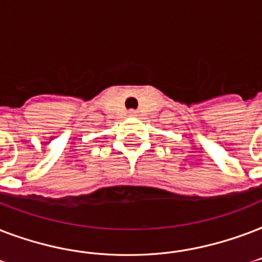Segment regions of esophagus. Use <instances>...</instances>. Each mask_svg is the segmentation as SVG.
I'll return each instance as SVG.
<instances>
[{
  "instance_id": "esophagus-1",
  "label": "esophagus",
  "mask_w": 262,
  "mask_h": 262,
  "mask_svg": "<svg viewBox=\"0 0 262 262\" xmlns=\"http://www.w3.org/2000/svg\"><path fill=\"white\" fill-rule=\"evenodd\" d=\"M129 115H131V116H135V115H137V111H134V109H131V111H129Z\"/></svg>"
}]
</instances>
